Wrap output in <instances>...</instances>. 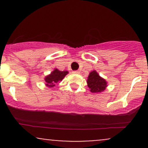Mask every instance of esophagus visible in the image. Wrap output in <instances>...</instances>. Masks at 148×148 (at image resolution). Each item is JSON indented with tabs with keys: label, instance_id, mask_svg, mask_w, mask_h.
<instances>
[{
	"label": "esophagus",
	"instance_id": "34e87169",
	"mask_svg": "<svg viewBox=\"0 0 148 148\" xmlns=\"http://www.w3.org/2000/svg\"><path fill=\"white\" fill-rule=\"evenodd\" d=\"M73 73H74V74H79V73H80V72H79V71H73V72H72Z\"/></svg>",
	"mask_w": 148,
	"mask_h": 148
}]
</instances>
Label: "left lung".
<instances>
[{
  "mask_svg": "<svg viewBox=\"0 0 148 148\" xmlns=\"http://www.w3.org/2000/svg\"><path fill=\"white\" fill-rule=\"evenodd\" d=\"M87 84L91 92L98 93L103 92L107 87L106 80L101 78L95 70L90 73L88 77Z\"/></svg>",
  "mask_w": 148,
  "mask_h": 148,
  "instance_id": "obj_1",
  "label": "left lung"
}]
</instances>
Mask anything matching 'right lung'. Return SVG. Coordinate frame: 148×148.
<instances>
[{
  "label": "right lung",
  "instance_id": "add662e5",
  "mask_svg": "<svg viewBox=\"0 0 148 148\" xmlns=\"http://www.w3.org/2000/svg\"><path fill=\"white\" fill-rule=\"evenodd\" d=\"M67 74H68L67 71H60L58 69H55L49 75L45 77L46 86L49 88L54 87L56 84L59 81H62Z\"/></svg>",
  "mask_w": 148,
  "mask_h": 148
}]
</instances>
